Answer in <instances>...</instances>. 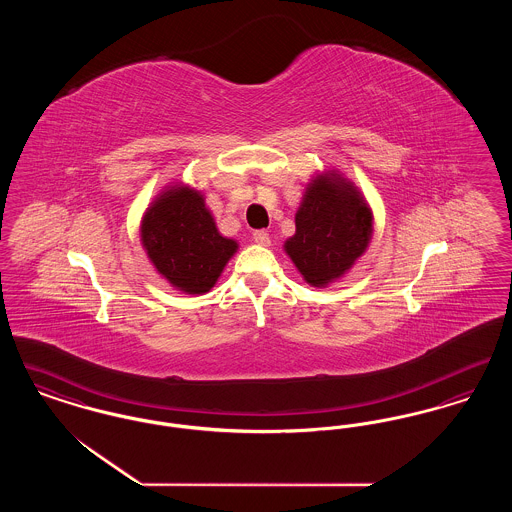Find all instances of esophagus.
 <instances>
[{
  "label": "esophagus",
  "mask_w": 512,
  "mask_h": 512,
  "mask_svg": "<svg viewBox=\"0 0 512 512\" xmlns=\"http://www.w3.org/2000/svg\"><path fill=\"white\" fill-rule=\"evenodd\" d=\"M253 240H255V244L270 245V236H268L265 230H255L253 232Z\"/></svg>",
  "instance_id": "1"
}]
</instances>
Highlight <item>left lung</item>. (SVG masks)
Wrapping results in <instances>:
<instances>
[{"label":"left lung","mask_w":512,"mask_h":512,"mask_svg":"<svg viewBox=\"0 0 512 512\" xmlns=\"http://www.w3.org/2000/svg\"><path fill=\"white\" fill-rule=\"evenodd\" d=\"M370 234L372 215L359 192L320 176L307 188L286 251L309 284L326 286L363 255Z\"/></svg>","instance_id":"1"}]
</instances>
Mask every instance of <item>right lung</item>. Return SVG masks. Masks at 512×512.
<instances>
[{
    "instance_id": "right-lung-1",
    "label": "right lung",
    "mask_w": 512,
    "mask_h": 512,
    "mask_svg": "<svg viewBox=\"0 0 512 512\" xmlns=\"http://www.w3.org/2000/svg\"><path fill=\"white\" fill-rule=\"evenodd\" d=\"M142 242L155 268L188 293L209 292L238 247L220 236L203 197L188 188H174L147 209Z\"/></svg>"
}]
</instances>
